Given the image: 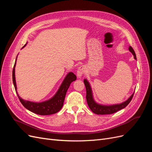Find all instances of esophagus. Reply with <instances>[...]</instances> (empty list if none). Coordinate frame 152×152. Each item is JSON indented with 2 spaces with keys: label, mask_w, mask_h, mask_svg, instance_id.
<instances>
[{
  "label": "esophagus",
  "mask_w": 152,
  "mask_h": 152,
  "mask_svg": "<svg viewBox=\"0 0 152 152\" xmlns=\"http://www.w3.org/2000/svg\"><path fill=\"white\" fill-rule=\"evenodd\" d=\"M85 68L83 66H80L79 68H78L77 72V75L79 78H80L82 75H83L84 73H85Z\"/></svg>",
  "instance_id": "1"
}]
</instances>
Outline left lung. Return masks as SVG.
<instances>
[{"label":"left lung","mask_w":152,"mask_h":152,"mask_svg":"<svg viewBox=\"0 0 152 152\" xmlns=\"http://www.w3.org/2000/svg\"><path fill=\"white\" fill-rule=\"evenodd\" d=\"M129 51L134 55V58L136 59V56L134 49H132L131 46L129 48ZM84 84L86 89V99L87 104H88L89 108L93 113L98 114V115H107V114H112L113 113H115L118 110L123 109L126 107L128 104L131 102V101L134 96L133 93L129 98L126 102H124L120 104H115L111 105H104V104H101L95 102L94 99L93 95V91H92L91 87L90 86L89 82L87 81V79L84 80Z\"/></svg>","instance_id":"8db88e82"}]
</instances>
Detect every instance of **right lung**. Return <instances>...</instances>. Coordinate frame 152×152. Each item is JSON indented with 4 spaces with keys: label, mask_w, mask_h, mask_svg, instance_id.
Masks as SVG:
<instances>
[{
    "label": "right lung",
    "mask_w": 152,
    "mask_h": 152,
    "mask_svg": "<svg viewBox=\"0 0 152 152\" xmlns=\"http://www.w3.org/2000/svg\"><path fill=\"white\" fill-rule=\"evenodd\" d=\"M26 45V44L22 48L25 47ZM16 59L17 57L12 70V82L14 86H15L16 94L18 95V97L19 98L21 104L24 106L25 108L30 110V112L35 113L36 114L40 115H52L58 112L63 107L66 91L69 88V87H70V84L72 82L75 81L77 79L76 75L72 72H69L65 79H64L60 87H59V88L56 92V93L55 94V95H54L53 98L47 101L40 103H37L24 100L20 97L17 92V87L15 78V66L16 63Z\"/></svg>",
    "instance_id": "1"
}]
</instances>
